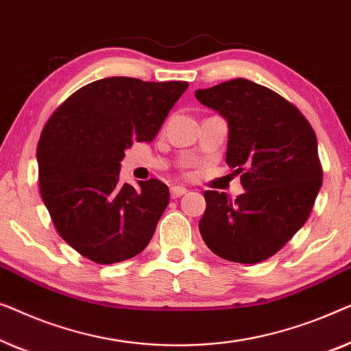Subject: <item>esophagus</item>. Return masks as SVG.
I'll use <instances>...</instances> for the list:
<instances>
[{
  "mask_svg": "<svg viewBox=\"0 0 351 351\" xmlns=\"http://www.w3.org/2000/svg\"><path fill=\"white\" fill-rule=\"evenodd\" d=\"M186 192H187V189H186V187H182V186H171L170 187V195L173 197V199H178V197L184 195Z\"/></svg>",
  "mask_w": 351,
  "mask_h": 351,
  "instance_id": "1",
  "label": "esophagus"
}]
</instances>
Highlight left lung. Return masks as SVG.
Returning a JSON list of instances; mask_svg holds the SVG:
<instances>
[{"instance_id":"1","label":"left lung","mask_w":351,"mask_h":351,"mask_svg":"<svg viewBox=\"0 0 351 351\" xmlns=\"http://www.w3.org/2000/svg\"><path fill=\"white\" fill-rule=\"evenodd\" d=\"M202 105L227 121L226 162L245 192L205 191L199 229L216 256L256 264L283 248L313 208L323 170L317 135L293 103L239 77L195 90Z\"/></svg>"}]
</instances>
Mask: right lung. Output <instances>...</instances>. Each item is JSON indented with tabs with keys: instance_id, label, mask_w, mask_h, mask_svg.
Listing matches in <instances>:
<instances>
[{
	"instance_id": "right-lung-1",
	"label": "right lung",
	"mask_w": 351,
	"mask_h": 351,
	"mask_svg": "<svg viewBox=\"0 0 351 351\" xmlns=\"http://www.w3.org/2000/svg\"><path fill=\"white\" fill-rule=\"evenodd\" d=\"M189 84L105 77L57 108L38 143L39 189L68 245L97 264L140 254L170 200L159 180L119 181L133 143L152 141Z\"/></svg>"
}]
</instances>
